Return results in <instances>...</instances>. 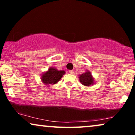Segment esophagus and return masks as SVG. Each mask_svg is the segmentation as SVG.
<instances>
[{
    "label": "esophagus",
    "instance_id": "1",
    "mask_svg": "<svg viewBox=\"0 0 135 135\" xmlns=\"http://www.w3.org/2000/svg\"><path fill=\"white\" fill-rule=\"evenodd\" d=\"M69 74H74V72L73 70H71V71H69Z\"/></svg>",
    "mask_w": 135,
    "mask_h": 135
}]
</instances>
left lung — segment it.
<instances>
[{"label": "left lung", "instance_id": "left-lung-1", "mask_svg": "<svg viewBox=\"0 0 135 135\" xmlns=\"http://www.w3.org/2000/svg\"><path fill=\"white\" fill-rule=\"evenodd\" d=\"M79 79L81 84L84 86H90L95 84V79L91 75V73L88 70L81 75H79Z\"/></svg>", "mask_w": 135, "mask_h": 135}]
</instances>
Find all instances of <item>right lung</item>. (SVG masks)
I'll list each match as a JSON object with an SVG mask.
<instances>
[{
  "label": "right lung",
  "instance_id": "obj_1",
  "mask_svg": "<svg viewBox=\"0 0 135 135\" xmlns=\"http://www.w3.org/2000/svg\"><path fill=\"white\" fill-rule=\"evenodd\" d=\"M66 74L63 71H59L53 67L50 68L49 70L44 72L41 74V81L45 85L50 86L51 85H54L58 83L62 78V75Z\"/></svg>",
  "mask_w": 135,
  "mask_h": 135
}]
</instances>
